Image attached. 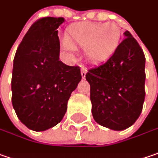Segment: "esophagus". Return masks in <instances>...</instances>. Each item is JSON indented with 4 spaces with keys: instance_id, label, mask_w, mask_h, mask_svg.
I'll return each instance as SVG.
<instances>
[{
    "instance_id": "obj_1",
    "label": "esophagus",
    "mask_w": 158,
    "mask_h": 158,
    "mask_svg": "<svg viewBox=\"0 0 158 158\" xmlns=\"http://www.w3.org/2000/svg\"><path fill=\"white\" fill-rule=\"evenodd\" d=\"M86 72H87V70H86V67H82L81 68V76H82L83 79H85V77H86Z\"/></svg>"
}]
</instances>
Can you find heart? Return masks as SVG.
<instances>
[{
    "label": "heart",
    "mask_w": 158,
    "mask_h": 158,
    "mask_svg": "<svg viewBox=\"0 0 158 158\" xmlns=\"http://www.w3.org/2000/svg\"><path fill=\"white\" fill-rule=\"evenodd\" d=\"M63 47L67 51L74 52L77 48H84L87 60L99 64L117 50L121 30L113 23H82L72 26L67 31Z\"/></svg>",
    "instance_id": "heart-1"
}]
</instances>
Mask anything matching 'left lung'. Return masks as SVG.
Listing matches in <instances>:
<instances>
[{
	"instance_id": "left-lung-1",
	"label": "left lung",
	"mask_w": 158,
	"mask_h": 158,
	"mask_svg": "<svg viewBox=\"0 0 158 158\" xmlns=\"http://www.w3.org/2000/svg\"><path fill=\"white\" fill-rule=\"evenodd\" d=\"M104 64L88 70L94 119L115 131L140 117L145 99V56L130 31Z\"/></svg>"
}]
</instances>
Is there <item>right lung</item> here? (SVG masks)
Listing matches in <instances>:
<instances>
[{
    "instance_id": "1",
    "label": "right lung",
    "mask_w": 158,
    "mask_h": 158,
    "mask_svg": "<svg viewBox=\"0 0 158 158\" xmlns=\"http://www.w3.org/2000/svg\"><path fill=\"white\" fill-rule=\"evenodd\" d=\"M64 17H47L31 24L17 48L11 79L12 105L29 129L40 132L57 125L81 80L79 66L59 60L57 28Z\"/></svg>"
}]
</instances>
